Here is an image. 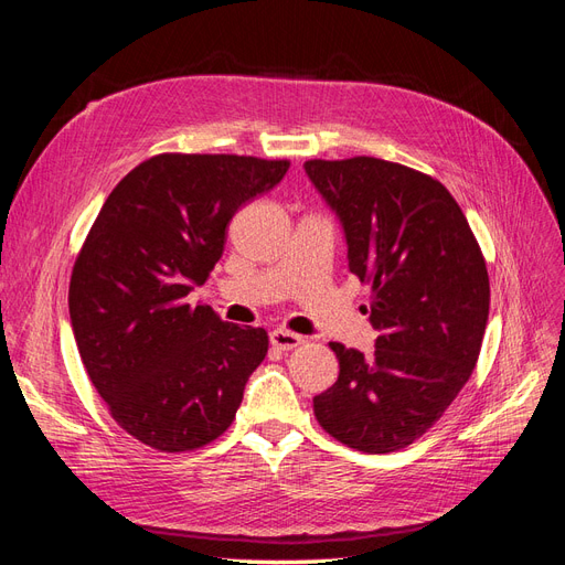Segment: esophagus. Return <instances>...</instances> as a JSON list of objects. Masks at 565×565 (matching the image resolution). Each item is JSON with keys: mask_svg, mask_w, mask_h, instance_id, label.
Here are the masks:
<instances>
[{"mask_svg": "<svg viewBox=\"0 0 565 565\" xmlns=\"http://www.w3.org/2000/svg\"><path fill=\"white\" fill-rule=\"evenodd\" d=\"M270 344L276 347V349H280V351H292V349H297L299 344H303V337H301V334H295V332H289V330L278 328V330L270 332Z\"/></svg>", "mask_w": 565, "mask_h": 565, "instance_id": "1", "label": "esophagus"}]
</instances>
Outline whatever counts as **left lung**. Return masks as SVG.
I'll list each match as a JSON object with an SVG mask.
<instances>
[{
	"instance_id": "8db88e82",
	"label": "left lung",
	"mask_w": 565,
	"mask_h": 565,
	"mask_svg": "<svg viewBox=\"0 0 565 565\" xmlns=\"http://www.w3.org/2000/svg\"><path fill=\"white\" fill-rule=\"evenodd\" d=\"M339 216L349 270L372 285L365 355L332 341L337 382L313 398L318 424L344 446L407 448L443 417L476 367L490 311L486 259L440 181L377 158L303 162Z\"/></svg>"
}]
</instances>
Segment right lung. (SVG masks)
<instances>
[{"label":"right lung","instance_id":"1","mask_svg":"<svg viewBox=\"0 0 565 565\" xmlns=\"http://www.w3.org/2000/svg\"><path fill=\"white\" fill-rule=\"evenodd\" d=\"M287 169L162 152L113 188L77 254L67 306L84 370L113 419L152 450H198L224 434L266 358L264 328L185 297L224 254L233 214Z\"/></svg>","mask_w":565,"mask_h":565}]
</instances>
